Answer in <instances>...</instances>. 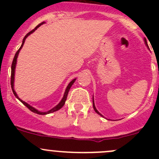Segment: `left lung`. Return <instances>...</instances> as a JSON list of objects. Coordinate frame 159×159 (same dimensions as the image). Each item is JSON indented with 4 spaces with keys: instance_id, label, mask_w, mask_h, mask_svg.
<instances>
[{
    "instance_id": "obj_1",
    "label": "left lung",
    "mask_w": 159,
    "mask_h": 159,
    "mask_svg": "<svg viewBox=\"0 0 159 159\" xmlns=\"http://www.w3.org/2000/svg\"><path fill=\"white\" fill-rule=\"evenodd\" d=\"M145 44H146V45H148V44H147V41H146V40H145ZM93 108H94V111H95V112H96V113H98V115H101V116H102V115H101V114H100V113H99V112H98V110H97V109H96L95 106H94V99H93Z\"/></svg>"
}]
</instances>
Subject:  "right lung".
I'll return each instance as SVG.
<instances>
[{"label":"right lung","instance_id":"add662e5","mask_svg":"<svg viewBox=\"0 0 159 159\" xmlns=\"http://www.w3.org/2000/svg\"><path fill=\"white\" fill-rule=\"evenodd\" d=\"M43 24H44V22H42V23L39 24V25H38V26H37L36 28H34V29H33V30H30V32H28V33L26 35H25V38H24V39H23V41H22V44H21V46H20V48L18 49V51H17V52H16L15 55H14V59H13L12 65H11V89H12V91H13V93H14V95H15V97L17 98V99H19V101H20V102H21L22 103H23L24 105H25V106H26L27 108H28V109H29L30 111H31L34 112V113H36V114H38V115H47V114L52 113V112H54V111H57V110L61 109V108L62 107L64 106V105H65V101H66V99H67V97H68V91H69V90H70V87H71V85H72V84H74V82H75V80H76V79H74V80H72V81H70V82L69 83V84H68V87H67L66 90H65V94H64V97H63V98H62V100L61 101V102H60V103H59L58 105H57V106H55V107H54V108H52V109H51V110H50V111H46V112H41V111H38V110H37V109H35L34 108H33V107H31V106H30V105H28V103H26V102H23V101H22L21 99H20V98H18V96H17V94H16L15 91H14V69H15V67H16V63H17V56H18L19 51H20V50L21 49V48L23 47V44H24V43H25V39H26V38H27V37H28V35H30V34H31V33H33V32L34 31V30H36L37 28H39V27L41 26V25H43Z\"/></svg>","mask_w":159,"mask_h":159}]
</instances>
